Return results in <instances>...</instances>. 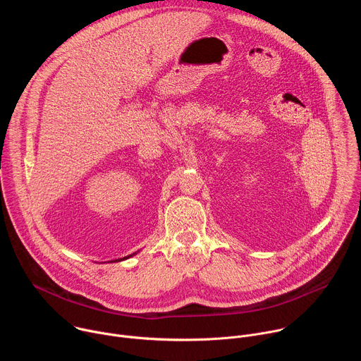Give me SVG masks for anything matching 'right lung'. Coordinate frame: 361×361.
Segmentation results:
<instances>
[{"label":"right lung","instance_id":"add662e5","mask_svg":"<svg viewBox=\"0 0 361 361\" xmlns=\"http://www.w3.org/2000/svg\"><path fill=\"white\" fill-rule=\"evenodd\" d=\"M134 254H135V252H134ZM131 255H133V254H131ZM131 255H128V257H131ZM128 257H124V259H128ZM124 259H121V260H124ZM121 260H118V262H121ZM116 262H117V260H116Z\"/></svg>","mask_w":361,"mask_h":361}]
</instances>
